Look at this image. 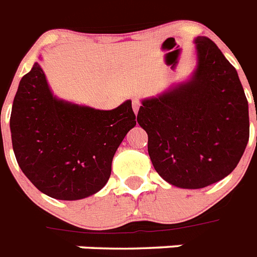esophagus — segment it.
I'll list each match as a JSON object with an SVG mask.
<instances>
[{"mask_svg": "<svg viewBox=\"0 0 257 257\" xmlns=\"http://www.w3.org/2000/svg\"><path fill=\"white\" fill-rule=\"evenodd\" d=\"M141 105H142L141 99L138 98V97L133 98V109H134V111H135V114H138V111H139V107H141Z\"/></svg>", "mask_w": 257, "mask_h": 257, "instance_id": "1", "label": "esophagus"}]
</instances>
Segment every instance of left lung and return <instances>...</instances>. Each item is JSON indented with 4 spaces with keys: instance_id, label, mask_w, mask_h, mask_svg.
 <instances>
[{
    "instance_id": "obj_1",
    "label": "left lung",
    "mask_w": 257,
    "mask_h": 257,
    "mask_svg": "<svg viewBox=\"0 0 257 257\" xmlns=\"http://www.w3.org/2000/svg\"><path fill=\"white\" fill-rule=\"evenodd\" d=\"M194 42L198 65L192 80L144 99L138 113L154 168L184 189L205 188L230 175L249 138L238 72L213 40L198 37Z\"/></svg>"
}]
</instances>
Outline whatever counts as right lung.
<instances>
[{"mask_svg": "<svg viewBox=\"0 0 257 257\" xmlns=\"http://www.w3.org/2000/svg\"><path fill=\"white\" fill-rule=\"evenodd\" d=\"M135 118L131 101L95 110L55 98L35 63L13 102V150L40 192L56 200H81L105 186L114 154L137 124Z\"/></svg>", "mask_w": 257, "mask_h": 257, "instance_id": "obj_1", "label": "right lung"}]
</instances>
